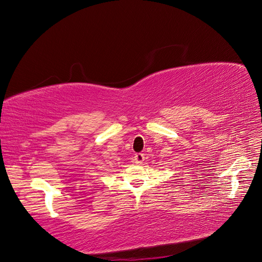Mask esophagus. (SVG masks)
<instances>
[{
  "mask_svg": "<svg viewBox=\"0 0 262 262\" xmlns=\"http://www.w3.org/2000/svg\"><path fill=\"white\" fill-rule=\"evenodd\" d=\"M143 161H144V154H142V153H137L133 157V162L138 165H141L142 163H143Z\"/></svg>",
  "mask_w": 262,
  "mask_h": 262,
  "instance_id": "esophagus-1",
  "label": "esophagus"
}]
</instances>
